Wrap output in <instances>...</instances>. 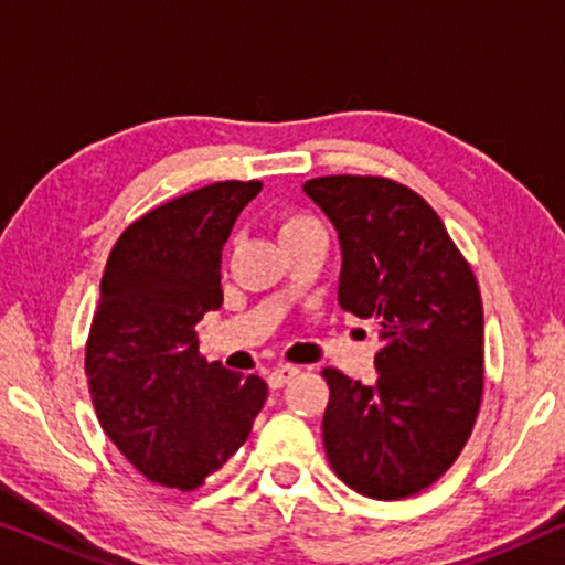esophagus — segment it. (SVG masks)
<instances>
[{"label":"esophagus","instance_id":"1","mask_svg":"<svg viewBox=\"0 0 565 565\" xmlns=\"http://www.w3.org/2000/svg\"><path fill=\"white\" fill-rule=\"evenodd\" d=\"M299 374L297 366H276V370L268 372V387L270 390H281L287 382Z\"/></svg>","mask_w":565,"mask_h":565}]
</instances>
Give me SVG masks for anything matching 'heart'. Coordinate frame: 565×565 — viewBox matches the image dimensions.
Here are the masks:
<instances>
[{"instance_id":"1","label":"heart","mask_w":565,"mask_h":565,"mask_svg":"<svg viewBox=\"0 0 565 565\" xmlns=\"http://www.w3.org/2000/svg\"><path fill=\"white\" fill-rule=\"evenodd\" d=\"M320 224L312 220V216H305V214H289L287 220L281 222V239L287 237H295V235H302V232H310V230H318Z\"/></svg>"}]
</instances>
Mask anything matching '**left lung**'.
Returning a JSON list of instances; mask_svg holds the SVG:
<instances>
[{"mask_svg":"<svg viewBox=\"0 0 565 565\" xmlns=\"http://www.w3.org/2000/svg\"><path fill=\"white\" fill-rule=\"evenodd\" d=\"M341 243L338 305L380 322L377 382L322 370V445L345 486L380 501L424 491L462 452L483 395L478 281L431 206L395 180L302 185Z\"/></svg>","mask_w":565,"mask_h":565,"instance_id":"8db88e82","label":"left lung"}]
</instances>
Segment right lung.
Wrapping results in <instances>:
<instances>
[{"mask_svg":"<svg viewBox=\"0 0 565 565\" xmlns=\"http://www.w3.org/2000/svg\"><path fill=\"white\" fill-rule=\"evenodd\" d=\"M214 183L157 206L110 250L85 374L103 431L152 483L193 491L250 434L266 403L258 374L199 356L195 322L222 307V247L260 193Z\"/></svg>","mask_w":565,"mask_h":565,"instance_id":"right-lung-1","label":"right lung"}]
</instances>
